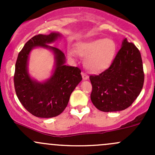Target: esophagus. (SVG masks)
Instances as JSON below:
<instances>
[{"mask_svg": "<svg viewBox=\"0 0 155 155\" xmlns=\"http://www.w3.org/2000/svg\"><path fill=\"white\" fill-rule=\"evenodd\" d=\"M82 79H83L84 80H87V79H88V76H87L86 73H84V72H82Z\"/></svg>", "mask_w": 155, "mask_h": 155, "instance_id": "esophagus-1", "label": "esophagus"}]
</instances>
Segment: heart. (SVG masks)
<instances>
[{
  "instance_id": "b5f03b06",
  "label": "heart",
  "mask_w": 155,
  "mask_h": 155,
  "mask_svg": "<svg viewBox=\"0 0 155 155\" xmlns=\"http://www.w3.org/2000/svg\"><path fill=\"white\" fill-rule=\"evenodd\" d=\"M76 52L84 58V66L94 73L107 70L112 64L116 52V44L112 39H97L76 44ZM68 56L73 58L75 51H68Z\"/></svg>"
}]
</instances>
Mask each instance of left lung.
Here are the masks:
<instances>
[{
    "label": "left lung",
    "instance_id": "left-lung-1",
    "mask_svg": "<svg viewBox=\"0 0 155 155\" xmlns=\"http://www.w3.org/2000/svg\"><path fill=\"white\" fill-rule=\"evenodd\" d=\"M91 100L103 112L127 109L140 95L144 83L141 54L135 45L124 39L112 64L97 76H90Z\"/></svg>",
    "mask_w": 155,
    "mask_h": 155
}]
</instances>
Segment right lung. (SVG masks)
I'll return each mask as SVG.
<instances>
[{"mask_svg":"<svg viewBox=\"0 0 155 155\" xmlns=\"http://www.w3.org/2000/svg\"><path fill=\"white\" fill-rule=\"evenodd\" d=\"M61 37L58 32L34 36L18 53L15 63L14 85L17 97L30 113L39 118L60 115L68 106L72 92L82 79L80 69L65 65L64 54L48 45ZM37 47L50 50L54 54V70L50 78L44 82L31 78L28 72L29 54Z\"/></svg>","mask_w":155,"mask_h":155,"instance_id":"add662e5","label":"right lung"}]
</instances>
